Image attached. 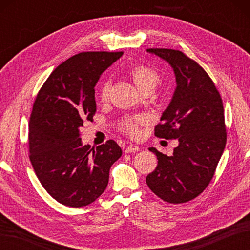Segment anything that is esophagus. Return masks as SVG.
<instances>
[{"label": "esophagus", "instance_id": "34e87169", "mask_svg": "<svg viewBox=\"0 0 250 250\" xmlns=\"http://www.w3.org/2000/svg\"><path fill=\"white\" fill-rule=\"evenodd\" d=\"M140 150V148L137 147V146H135V145H129L128 147H125V151L126 152V153H130V152H134V151H139Z\"/></svg>", "mask_w": 250, "mask_h": 250}]
</instances>
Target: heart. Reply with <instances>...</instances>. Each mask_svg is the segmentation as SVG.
Wrapping results in <instances>:
<instances>
[{
	"label": "heart",
	"instance_id": "heart-1",
	"mask_svg": "<svg viewBox=\"0 0 250 250\" xmlns=\"http://www.w3.org/2000/svg\"><path fill=\"white\" fill-rule=\"evenodd\" d=\"M128 74L134 82L136 87L142 92L145 91H153L159 83H161V75L155 67L147 64H134L132 65ZM111 89V82L109 79H106L99 87V99L102 102L107 101L109 98ZM144 124V119L142 117H128L124 118L119 122V129L125 134L131 137H135L140 134V126Z\"/></svg>",
	"mask_w": 250,
	"mask_h": 250
}]
</instances>
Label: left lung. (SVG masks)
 Returning a JSON list of instances; mask_svg holds the SVG:
<instances>
[{
	"label": "left lung",
	"mask_w": 250,
	"mask_h": 250,
	"mask_svg": "<svg viewBox=\"0 0 250 250\" xmlns=\"http://www.w3.org/2000/svg\"><path fill=\"white\" fill-rule=\"evenodd\" d=\"M174 68L177 87L172 102L155 128L160 139L178 140L167 157L150 148L158 159L146 177L153 193L168 203L195 199L213 179L227 143L224 104L208 74L183 51L150 48Z\"/></svg>",
	"instance_id": "1"
}]
</instances>
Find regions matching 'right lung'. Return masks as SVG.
I'll return each instance as SVG.
<instances>
[{
    "instance_id": "add662e5",
    "label": "right lung",
    "mask_w": 250,
    "mask_h": 250,
    "mask_svg": "<svg viewBox=\"0 0 250 250\" xmlns=\"http://www.w3.org/2000/svg\"><path fill=\"white\" fill-rule=\"evenodd\" d=\"M124 52L86 51L55 68L37 93L29 122V157L52 198L70 207L91 204L108 184L109 169L122 155L113 140L83 145L79 129L93 121L94 86Z\"/></svg>"
}]
</instances>
